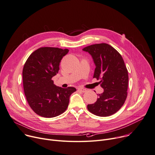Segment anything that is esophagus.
<instances>
[{
  "label": "esophagus",
  "mask_w": 155,
  "mask_h": 155,
  "mask_svg": "<svg viewBox=\"0 0 155 155\" xmlns=\"http://www.w3.org/2000/svg\"><path fill=\"white\" fill-rule=\"evenodd\" d=\"M78 90L80 91H81V92H83V93H85V92H86V91H87L86 89L83 88H78Z\"/></svg>",
  "instance_id": "1"
}]
</instances>
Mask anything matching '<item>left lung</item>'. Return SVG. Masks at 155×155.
<instances>
[{
    "mask_svg": "<svg viewBox=\"0 0 155 155\" xmlns=\"http://www.w3.org/2000/svg\"><path fill=\"white\" fill-rule=\"evenodd\" d=\"M90 54L96 65L93 78L100 80L104 92L97 94V101L88 104L92 114L107 117L117 112L124 104L127 96L129 75L119 52L106 43L95 44L83 49Z\"/></svg>",
    "mask_w": 155,
    "mask_h": 155,
    "instance_id": "obj_1",
    "label": "left lung"
}]
</instances>
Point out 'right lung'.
<instances>
[{
	"mask_svg": "<svg viewBox=\"0 0 155 155\" xmlns=\"http://www.w3.org/2000/svg\"><path fill=\"white\" fill-rule=\"evenodd\" d=\"M68 49L42 47L31 54L23 68V84L26 100L32 110L43 117L52 118L67 109L76 89L56 87L52 78L59 70L61 59Z\"/></svg>",
	"mask_w": 155,
	"mask_h": 155,
	"instance_id": "right-lung-1",
	"label": "right lung"
}]
</instances>
